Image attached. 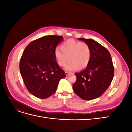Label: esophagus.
Masks as SVG:
<instances>
[{
    "label": "esophagus",
    "instance_id": "obj_1",
    "mask_svg": "<svg viewBox=\"0 0 132 132\" xmlns=\"http://www.w3.org/2000/svg\"><path fill=\"white\" fill-rule=\"evenodd\" d=\"M70 74H71V73H69V72H68V71H65L66 75H69Z\"/></svg>",
    "mask_w": 132,
    "mask_h": 132
}]
</instances>
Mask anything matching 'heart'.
Masks as SVG:
<instances>
[{"mask_svg":"<svg viewBox=\"0 0 132 132\" xmlns=\"http://www.w3.org/2000/svg\"><path fill=\"white\" fill-rule=\"evenodd\" d=\"M61 49L62 51L58 48L54 51V57L59 66H65L68 61L66 69L74 70L83 69L89 64L91 51L88 44L70 39L62 44Z\"/></svg>","mask_w":132,"mask_h":132,"instance_id":"b5f03b06","label":"heart"}]
</instances>
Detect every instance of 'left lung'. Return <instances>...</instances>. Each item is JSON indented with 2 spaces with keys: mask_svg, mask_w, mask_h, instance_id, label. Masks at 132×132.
Listing matches in <instances>:
<instances>
[{
  "mask_svg": "<svg viewBox=\"0 0 132 132\" xmlns=\"http://www.w3.org/2000/svg\"><path fill=\"white\" fill-rule=\"evenodd\" d=\"M91 48L90 61L86 69L75 73L74 93L82 100H91L105 93L114 76V67L111 54L105 47L93 39L80 38Z\"/></svg>",
  "mask_w": 132,
  "mask_h": 132,
  "instance_id": "8db88e82",
  "label": "left lung"
}]
</instances>
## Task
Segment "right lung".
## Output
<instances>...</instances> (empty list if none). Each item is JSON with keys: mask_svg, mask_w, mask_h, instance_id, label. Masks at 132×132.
I'll return each instance as SVG.
<instances>
[{"mask_svg": "<svg viewBox=\"0 0 132 132\" xmlns=\"http://www.w3.org/2000/svg\"><path fill=\"white\" fill-rule=\"evenodd\" d=\"M61 36L49 35L31 42L23 52L20 71L27 90L39 98H47L57 90L66 75L54 57Z\"/></svg>", "mask_w": 132, "mask_h": 132, "instance_id": "right-lung-1", "label": "right lung"}]
</instances>
